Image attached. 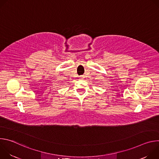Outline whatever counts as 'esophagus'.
Listing matches in <instances>:
<instances>
[{"label":"esophagus","instance_id":"esophagus-1","mask_svg":"<svg viewBox=\"0 0 159 159\" xmlns=\"http://www.w3.org/2000/svg\"><path fill=\"white\" fill-rule=\"evenodd\" d=\"M84 78V76H80V79H83Z\"/></svg>","mask_w":159,"mask_h":159}]
</instances>
